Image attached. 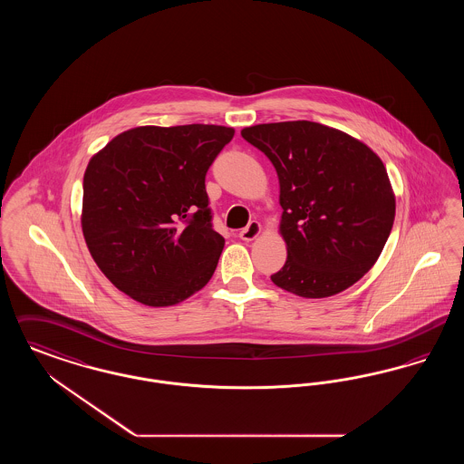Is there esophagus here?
<instances>
[{"instance_id": "obj_1", "label": "esophagus", "mask_w": 464, "mask_h": 464, "mask_svg": "<svg viewBox=\"0 0 464 464\" xmlns=\"http://www.w3.org/2000/svg\"><path fill=\"white\" fill-rule=\"evenodd\" d=\"M261 229L263 227H261L259 222L252 221L240 231V238H242L243 242H252V240H256L261 235Z\"/></svg>"}]
</instances>
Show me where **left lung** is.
<instances>
[{"label":"left lung","instance_id":"obj_1","mask_svg":"<svg viewBox=\"0 0 464 464\" xmlns=\"http://www.w3.org/2000/svg\"><path fill=\"white\" fill-rule=\"evenodd\" d=\"M273 163L284 208L287 261L276 287L306 299L356 284L379 259L395 221V193L384 163L362 140L314 121L243 129Z\"/></svg>","mask_w":464,"mask_h":464}]
</instances>
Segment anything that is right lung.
Returning <instances> with one entry per match:
<instances>
[{
	"label": "right lung",
	"instance_id": "add662e5",
	"mask_svg": "<svg viewBox=\"0 0 464 464\" xmlns=\"http://www.w3.org/2000/svg\"><path fill=\"white\" fill-rule=\"evenodd\" d=\"M235 129L135 127L90 158L82 229L118 290L140 304L182 303L212 278L224 238L212 229L205 176Z\"/></svg>",
	"mask_w": 464,
	"mask_h": 464
}]
</instances>
